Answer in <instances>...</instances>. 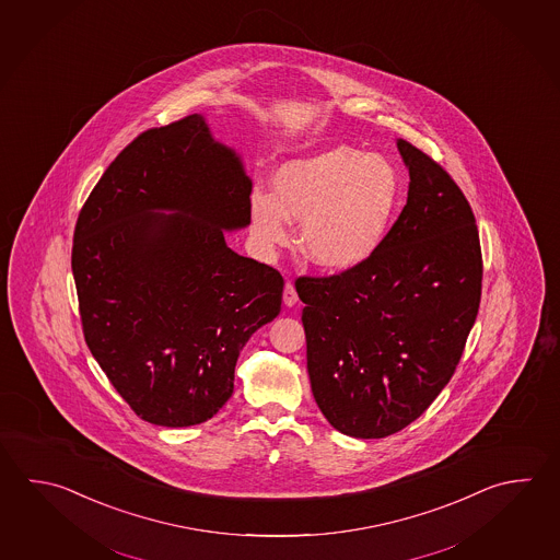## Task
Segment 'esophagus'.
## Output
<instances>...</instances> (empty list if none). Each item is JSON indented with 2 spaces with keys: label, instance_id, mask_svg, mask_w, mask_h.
Listing matches in <instances>:
<instances>
[{
  "label": "esophagus",
  "instance_id": "34e87169",
  "mask_svg": "<svg viewBox=\"0 0 560 560\" xmlns=\"http://www.w3.org/2000/svg\"><path fill=\"white\" fill-rule=\"evenodd\" d=\"M296 301H299V296H296L295 285L291 281H287L285 291H283V303L287 306H293Z\"/></svg>",
  "mask_w": 560,
  "mask_h": 560
}]
</instances>
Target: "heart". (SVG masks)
I'll return each mask as SVG.
<instances>
[{"mask_svg": "<svg viewBox=\"0 0 560 560\" xmlns=\"http://www.w3.org/2000/svg\"><path fill=\"white\" fill-rule=\"evenodd\" d=\"M275 198L252 196V225L265 247L287 245L289 220L301 223L303 254L330 271H349L378 252L400 198L388 160L337 147L289 162L275 174Z\"/></svg>", "mask_w": 560, "mask_h": 560, "instance_id": "heart-1", "label": "heart"}]
</instances>
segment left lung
Instances as JSON below:
<instances>
[{
	"label": "left lung",
	"mask_w": 560,
	"mask_h": 560,
	"mask_svg": "<svg viewBox=\"0 0 560 560\" xmlns=\"http://www.w3.org/2000/svg\"><path fill=\"white\" fill-rule=\"evenodd\" d=\"M410 190L369 261L295 281L306 370L328 423L372 440L418 420L454 376L474 327L483 257L474 211L440 162L398 140Z\"/></svg>",
	"instance_id": "8db88e82"
}]
</instances>
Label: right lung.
I'll list each match as a JSON object with an SVG mask.
<instances>
[{
    "mask_svg": "<svg viewBox=\"0 0 560 560\" xmlns=\"http://www.w3.org/2000/svg\"><path fill=\"white\" fill-rule=\"evenodd\" d=\"M249 194L240 159L190 115L138 135L79 211L71 267L86 347L144 422L210 420L243 345L281 311V273L223 240L252 220Z\"/></svg>",
    "mask_w": 560,
    "mask_h": 560,
    "instance_id": "right-lung-1",
    "label": "right lung"
}]
</instances>
